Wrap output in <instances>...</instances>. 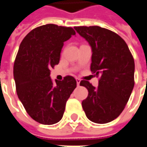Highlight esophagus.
<instances>
[{
    "label": "esophagus",
    "instance_id": "1",
    "mask_svg": "<svg viewBox=\"0 0 147 147\" xmlns=\"http://www.w3.org/2000/svg\"><path fill=\"white\" fill-rule=\"evenodd\" d=\"M80 81H81V80H80V79H76V83H77V85H78V86H80Z\"/></svg>",
    "mask_w": 147,
    "mask_h": 147
}]
</instances>
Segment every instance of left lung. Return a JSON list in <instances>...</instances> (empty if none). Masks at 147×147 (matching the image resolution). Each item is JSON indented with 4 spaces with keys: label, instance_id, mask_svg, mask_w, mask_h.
<instances>
[{
    "label": "left lung",
    "instance_id": "1",
    "mask_svg": "<svg viewBox=\"0 0 147 147\" xmlns=\"http://www.w3.org/2000/svg\"><path fill=\"white\" fill-rule=\"evenodd\" d=\"M92 49L90 70L100 76L98 86L82 80L88 90L82 102L86 117L96 123H106L120 116L128 102L135 85V62L122 38L98 26L75 27Z\"/></svg>",
    "mask_w": 147,
    "mask_h": 147
}]
</instances>
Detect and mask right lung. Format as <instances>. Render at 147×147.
<instances>
[{
    "label": "right lung",
    "instance_id": "right-lung-1",
    "mask_svg": "<svg viewBox=\"0 0 147 147\" xmlns=\"http://www.w3.org/2000/svg\"><path fill=\"white\" fill-rule=\"evenodd\" d=\"M75 34L71 27L46 24L27 34L20 45L13 68L16 92L29 116L40 123L59 122L76 87L74 77L53 83L49 76L59 64L64 42Z\"/></svg>",
    "mask_w": 147,
    "mask_h": 147
}]
</instances>
